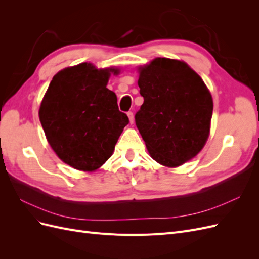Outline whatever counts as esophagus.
Returning a JSON list of instances; mask_svg holds the SVG:
<instances>
[{
	"mask_svg": "<svg viewBox=\"0 0 259 259\" xmlns=\"http://www.w3.org/2000/svg\"><path fill=\"white\" fill-rule=\"evenodd\" d=\"M127 116H128V119H130V123L133 124V122H134V113H133L132 111H128L127 112Z\"/></svg>",
	"mask_w": 259,
	"mask_h": 259,
	"instance_id": "obj_1",
	"label": "esophagus"
}]
</instances>
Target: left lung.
<instances>
[{"instance_id": "1", "label": "left lung", "mask_w": 259, "mask_h": 259, "mask_svg": "<svg viewBox=\"0 0 259 259\" xmlns=\"http://www.w3.org/2000/svg\"><path fill=\"white\" fill-rule=\"evenodd\" d=\"M144 104L136 126L151 158L176 167L194 158L209 134L213 99L201 76L186 62L155 58L139 68Z\"/></svg>"}]
</instances>
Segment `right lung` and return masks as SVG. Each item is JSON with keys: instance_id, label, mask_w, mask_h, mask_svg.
I'll list each match as a JSON object with an SVG mask.
<instances>
[{"instance_id": "right-lung-1", "label": "right lung", "mask_w": 259, "mask_h": 259, "mask_svg": "<svg viewBox=\"0 0 259 259\" xmlns=\"http://www.w3.org/2000/svg\"><path fill=\"white\" fill-rule=\"evenodd\" d=\"M113 68L83 62L54 75L40 107V121L58 158L73 168L92 171L110 158L127 115L106 86Z\"/></svg>"}]
</instances>
